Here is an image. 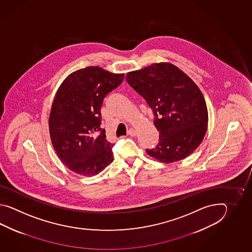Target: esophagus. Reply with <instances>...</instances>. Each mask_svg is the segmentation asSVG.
Masks as SVG:
<instances>
[{
  "label": "esophagus",
  "instance_id": "1",
  "mask_svg": "<svg viewBox=\"0 0 252 252\" xmlns=\"http://www.w3.org/2000/svg\"><path fill=\"white\" fill-rule=\"evenodd\" d=\"M128 135H129V136H132V137L136 136V130L133 129V128H130V129H128Z\"/></svg>",
  "mask_w": 252,
  "mask_h": 252
}]
</instances>
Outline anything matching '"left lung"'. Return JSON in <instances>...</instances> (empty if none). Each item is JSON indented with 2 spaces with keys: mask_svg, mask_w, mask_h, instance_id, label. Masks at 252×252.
Wrapping results in <instances>:
<instances>
[{
  "mask_svg": "<svg viewBox=\"0 0 252 252\" xmlns=\"http://www.w3.org/2000/svg\"><path fill=\"white\" fill-rule=\"evenodd\" d=\"M126 81L144 98L159 131L158 144L147 153L163 163L181 160L204 139L208 112L202 92L182 70L158 63L129 72Z\"/></svg>",
  "mask_w": 252,
  "mask_h": 252,
  "instance_id": "obj_1",
  "label": "left lung"
}]
</instances>
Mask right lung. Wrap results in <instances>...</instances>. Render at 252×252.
Segmentation results:
<instances>
[{
    "mask_svg": "<svg viewBox=\"0 0 252 252\" xmlns=\"http://www.w3.org/2000/svg\"><path fill=\"white\" fill-rule=\"evenodd\" d=\"M99 66H88L68 75L56 94L49 116V133L60 160L70 170L90 177L113 160V143L102 128L104 97L124 81Z\"/></svg>",
    "mask_w": 252,
    "mask_h": 252,
    "instance_id": "right-lung-1",
    "label": "right lung"
}]
</instances>
